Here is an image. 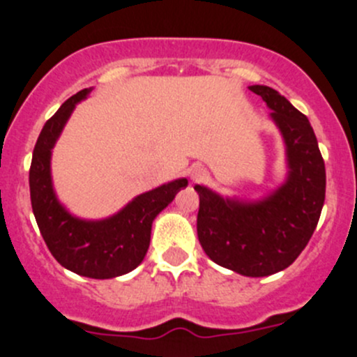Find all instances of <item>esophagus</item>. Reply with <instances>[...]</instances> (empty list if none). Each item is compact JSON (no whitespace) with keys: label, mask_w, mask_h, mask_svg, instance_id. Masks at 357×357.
Instances as JSON below:
<instances>
[{"label":"esophagus","mask_w":357,"mask_h":357,"mask_svg":"<svg viewBox=\"0 0 357 357\" xmlns=\"http://www.w3.org/2000/svg\"><path fill=\"white\" fill-rule=\"evenodd\" d=\"M188 176L193 183H200V181H204V179L208 178V172H207V169L202 167V165H193V167L188 171Z\"/></svg>","instance_id":"1"}]
</instances>
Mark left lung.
I'll return each instance as SVG.
<instances>
[{
	"label": "left lung",
	"mask_w": 357,
	"mask_h": 357,
	"mask_svg": "<svg viewBox=\"0 0 357 357\" xmlns=\"http://www.w3.org/2000/svg\"><path fill=\"white\" fill-rule=\"evenodd\" d=\"M271 110L282 132L287 178L259 200L221 197L195 185L200 197L197 233L205 254L226 269L252 278L289 268L314 233L325 204L326 172L309 119L269 86H248Z\"/></svg>",
	"instance_id": "1"
}]
</instances>
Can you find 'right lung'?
<instances>
[{"label":"right lung","mask_w":357,"mask_h":357,"mask_svg":"<svg viewBox=\"0 0 357 357\" xmlns=\"http://www.w3.org/2000/svg\"><path fill=\"white\" fill-rule=\"evenodd\" d=\"M86 88L67 100L43 126L32 152L29 186L36 222L53 257L75 275L109 280L142 264L150 245L153 219L188 186V179L171 183L135 197L117 214L105 219H81L56 197L52 179V150L75 105L91 93Z\"/></svg>","instance_id":"1"}]
</instances>
